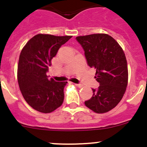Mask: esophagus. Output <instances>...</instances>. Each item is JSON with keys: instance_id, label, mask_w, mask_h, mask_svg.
<instances>
[{"instance_id": "obj_1", "label": "esophagus", "mask_w": 147, "mask_h": 147, "mask_svg": "<svg viewBox=\"0 0 147 147\" xmlns=\"http://www.w3.org/2000/svg\"><path fill=\"white\" fill-rule=\"evenodd\" d=\"M75 85L78 87V88H82V85H81V84H75Z\"/></svg>"}]
</instances>
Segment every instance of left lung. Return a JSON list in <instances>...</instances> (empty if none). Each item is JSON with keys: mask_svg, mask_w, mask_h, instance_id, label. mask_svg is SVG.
<instances>
[{"mask_svg": "<svg viewBox=\"0 0 147 147\" xmlns=\"http://www.w3.org/2000/svg\"><path fill=\"white\" fill-rule=\"evenodd\" d=\"M85 51L88 65L96 70L95 79L99 83L93 96L85 101L86 107L96 113H107L120 102L128 82V69L124 51L106 34L76 37Z\"/></svg>", "mask_w": 147, "mask_h": 147, "instance_id": "8db88e82", "label": "left lung"}]
</instances>
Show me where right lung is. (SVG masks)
<instances>
[{"instance_id": "add662e5", "label": "right lung", "mask_w": 147, "mask_h": 147, "mask_svg": "<svg viewBox=\"0 0 147 147\" xmlns=\"http://www.w3.org/2000/svg\"><path fill=\"white\" fill-rule=\"evenodd\" d=\"M72 36L35 35L22 49L18 67V81L23 98L40 113L53 112L62 105L67 82L49 80L46 73L59 48Z\"/></svg>"}]
</instances>
